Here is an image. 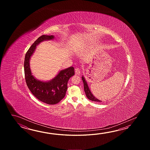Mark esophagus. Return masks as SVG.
I'll use <instances>...</instances> for the list:
<instances>
[{
	"mask_svg": "<svg viewBox=\"0 0 150 150\" xmlns=\"http://www.w3.org/2000/svg\"><path fill=\"white\" fill-rule=\"evenodd\" d=\"M75 72H76V74L79 75L80 74V69L79 68H76V69H75Z\"/></svg>",
	"mask_w": 150,
	"mask_h": 150,
	"instance_id": "obj_1",
	"label": "esophagus"
}]
</instances>
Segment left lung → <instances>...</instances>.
Wrapping results in <instances>:
<instances>
[{
	"instance_id": "obj_1",
	"label": "left lung",
	"mask_w": 150,
	"mask_h": 150,
	"mask_svg": "<svg viewBox=\"0 0 150 150\" xmlns=\"http://www.w3.org/2000/svg\"><path fill=\"white\" fill-rule=\"evenodd\" d=\"M82 80H83V88H84V91L86 94V96L87 98L93 101H96V102H102V101L99 100V99H96L94 96L93 95L92 93L91 92L90 89L89 88V87L88 86V84L87 83V81L85 80V78L84 76H82Z\"/></svg>"
}]
</instances>
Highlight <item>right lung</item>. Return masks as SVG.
<instances>
[{
  "mask_svg": "<svg viewBox=\"0 0 150 150\" xmlns=\"http://www.w3.org/2000/svg\"><path fill=\"white\" fill-rule=\"evenodd\" d=\"M54 38V35H43L39 37L26 52L24 62L25 82L29 89L37 99L48 105H55L64 98L67 91V82L74 74L72 67L59 71L56 76L48 81L37 79L32 74L29 61L36 46L42 42Z\"/></svg>",
  "mask_w": 150,
  "mask_h": 150,
  "instance_id": "1",
  "label": "right lung"
}]
</instances>
